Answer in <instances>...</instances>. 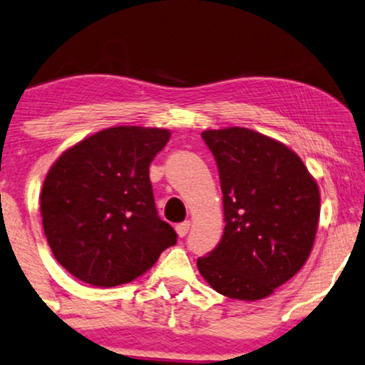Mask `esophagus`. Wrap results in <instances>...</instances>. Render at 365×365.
<instances>
[{
    "label": "esophagus",
    "mask_w": 365,
    "mask_h": 365,
    "mask_svg": "<svg viewBox=\"0 0 365 365\" xmlns=\"http://www.w3.org/2000/svg\"><path fill=\"white\" fill-rule=\"evenodd\" d=\"M188 229H190V222H180L175 225V230H177L178 237H185L188 234Z\"/></svg>",
    "instance_id": "esophagus-1"
}]
</instances>
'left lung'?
Segmentation results:
<instances>
[{
	"mask_svg": "<svg viewBox=\"0 0 365 365\" xmlns=\"http://www.w3.org/2000/svg\"><path fill=\"white\" fill-rule=\"evenodd\" d=\"M219 168L224 234L197 267L217 293L255 302L305 264L317 236L320 192L299 156L247 128L207 129Z\"/></svg>",
	"mask_w": 365,
	"mask_h": 365,
	"instance_id": "left-lung-1",
	"label": "left lung"
}]
</instances>
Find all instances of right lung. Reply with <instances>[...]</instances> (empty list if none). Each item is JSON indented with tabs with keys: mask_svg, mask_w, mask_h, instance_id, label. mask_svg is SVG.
Instances as JSON below:
<instances>
[{
	"mask_svg": "<svg viewBox=\"0 0 365 365\" xmlns=\"http://www.w3.org/2000/svg\"><path fill=\"white\" fill-rule=\"evenodd\" d=\"M168 140L160 128L103 129L48 170L41 224L55 259L77 279L104 288L129 283L177 242L150 182V163Z\"/></svg>",
	"mask_w": 365,
	"mask_h": 365,
	"instance_id": "1",
	"label": "right lung"
}]
</instances>
